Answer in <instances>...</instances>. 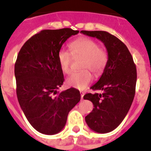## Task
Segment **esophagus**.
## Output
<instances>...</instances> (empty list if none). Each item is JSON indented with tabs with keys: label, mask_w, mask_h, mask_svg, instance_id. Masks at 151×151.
<instances>
[{
	"label": "esophagus",
	"mask_w": 151,
	"mask_h": 151,
	"mask_svg": "<svg viewBox=\"0 0 151 151\" xmlns=\"http://www.w3.org/2000/svg\"><path fill=\"white\" fill-rule=\"evenodd\" d=\"M84 94H85L84 92H81V98H82V99H83V96H84Z\"/></svg>",
	"instance_id": "obj_1"
}]
</instances>
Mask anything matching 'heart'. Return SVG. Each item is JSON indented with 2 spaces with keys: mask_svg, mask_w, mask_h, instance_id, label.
I'll list each match as a JSON object with an SVG mask.
<instances>
[{
  "mask_svg": "<svg viewBox=\"0 0 151 151\" xmlns=\"http://www.w3.org/2000/svg\"><path fill=\"white\" fill-rule=\"evenodd\" d=\"M71 53L64 48L58 51V62L65 74L70 72L71 63L74 57H83L82 68L84 70L74 73L66 79L67 86L78 89H84L93 80V75L99 76L106 67L109 55L103 47L99 46L96 41L89 38L81 37L69 44Z\"/></svg>",
  "mask_w": 151,
  "mask_h": 151,
  "instance_id": "b5f03b06",
  "label": "heart"
}]
</instances>
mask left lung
<instances>
[{"label":"left lung","instance_id":"1","mask_svg":"<svg viewBox=\"0 0 151 151\" xmlns=\"http://www.w3.org/2000/svg\"><path fill=\"white\" fill-rule=\"evenodd\" d=\"M81 32L103 42L109 55L102 76L91 87L103 93H87L83 96L94 106L85 117L86 123L94 131L106 134L117 127L131 106L135 96L137 68L127 47L116 36L104 31Z\"/></svg>","mask_w":151,"mask_h":151}]
</instances>
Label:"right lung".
Segmentation results:
<instances>
[{"label":"right lung","instance_id":"right-lung-1","mask_svg":"<svg viewBox=\"0 0 151 151\" xmlns=\"http://www.w3.org/2000/svg\"><path fill=\"white\" fill-rule=\"evenodd\" d=\"M78 33L71 28L42 30L31 37L17 55V100L30 124L42 134L60 132L69 111L80 101V93L75 88L57 91L64 82L58 52L69 37Z\"/></svg>","mask_w":151,"mask_h":151}]
</instances>
